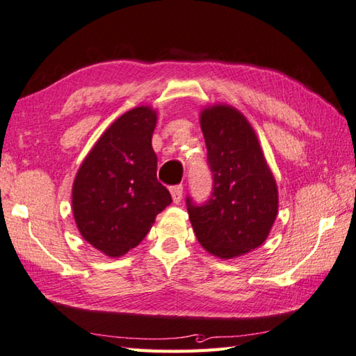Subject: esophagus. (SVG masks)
Segmentation results:
<instances>
[{
    "label": "esophagus",
    "mask_w": 356,
    "mask_h": 356,
    "mask_svg": "<svg viewBox=\"0 0 356 356\" xmlns=\"http://www.w3.org/2000/svg\"><path fill=\"white\" fill-rule=\"evenodd\" d=\"M169 191H170V195H172L173 203L178 204L179 201H181V198H183V186H181V184L170 186Z\"/></svg>",
    "instance_id": "obj_1"
}]
</instances>
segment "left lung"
<instances>
[{"mask_svg": "<svg viewBox=\"0 0 356 356\" xmlns=\"http://www.w3.org/2000/svg\"><path fill=\"white\" fill-rule=\"evenodd\" d=\"M213 189L204 204L187 198L200 245L220 259L243 256L266 240L279 209V192L256 131L226 104L201 110Z\"/></svg>", "mask_w": 356, "mask_h": 356, "instance_id": "1", "label": "left lung"}]
</instances>
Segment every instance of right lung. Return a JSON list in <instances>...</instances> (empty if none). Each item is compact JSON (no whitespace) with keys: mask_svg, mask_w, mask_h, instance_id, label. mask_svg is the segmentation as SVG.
<instances>
[{"mask_svg":"<svg viewBox=\"0 0 356 356\" xmlns=\"http://www.w3.org/2000/svg\"><path fill=\"white\" fill-rule=\"evenodd\" d=\"M158 115L140 105L118 118L80 164L72 184V213L88 243L120 257L149 234L159 212L172 203L156 178L152 136Z\"/></svg>","mask_w":356,"mask_h":356,"instance_id":"add662e5","label":"right lung"}]
</instances>
